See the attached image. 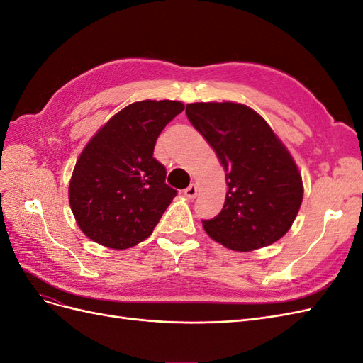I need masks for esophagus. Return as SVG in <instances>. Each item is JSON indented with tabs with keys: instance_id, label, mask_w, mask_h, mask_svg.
<instances>
[{
	"instance_id": "esophagus-1",
	"label": "esophagus",
	"mask_w": 363,
	"mask_h": 363,
	"mask_svg": "<svg viewBox=\"0 0 363 363\" xmlns=\"http://www.w3.org/2000/svg\"><path fill=\"white\" fill-rule=\"evenodd\" d=\"M196 194H199V186H196L195 183H192L191 186H188V188L184 189V195L188 196L189 200H194L195 196H196Z\"/></svg>"
}]
</instances>
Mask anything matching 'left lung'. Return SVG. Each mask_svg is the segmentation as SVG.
Here are the masks:
<instances>
[{
	"mask_svg": "<svg viewBox=\"0 0 363 363\" xmlns=\"http://www.w3.org/2000/svg\"><path fill=\"white\" fill-rule=\"evenodd\" d=\"M191 124L225 169L223 211L206 233L233 251L268 247L288 233L303 201L301 174L268 123L239 103H192Z\"/></svg>",
	"mask_w": 363,
	"mask_h": 363,
	"instance_id": "obj_1",
	"label": "left lung"
}]
</instances>
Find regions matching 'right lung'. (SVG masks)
I'll list each match as a JSON object with an SVG mask.
<instances>
[{
    "instance_id": "right-lung-1",
    "label": "right lung",
    "mask_w": 363,
    "mask_h": 363,
    "mask_svg": "<svg viewBox=\"0 0 363 363\" xmlns=\"http://www.w3.org/2000/svg\"><path fill=\"white\" fill-rule=\"evenodd\" d=\"M184 104L145 100L124 107L87 142L69 182V204L82 232L113 250L147 239L177 191L152 157L156 140Z\"/></svg>"
}]
</instances>
